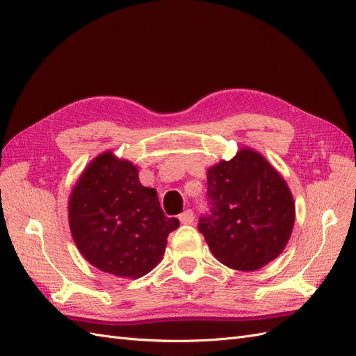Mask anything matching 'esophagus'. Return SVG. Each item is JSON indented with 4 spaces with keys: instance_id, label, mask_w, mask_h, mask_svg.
Instances as JSON below:
<instances>
[{
    "instance_id": "esophagus-1",
    "label": "esophagus",
    "mask_w": 356,
    "mask_h": 356,
    "mask_svg": "<svg viewBox=\"0 0 356 356\" xmlns=\"http://www.w3.org/2000/svg\"><path fill=\"white\" fill-rule=\"evenodd\" d=\"M179 220L184 223V225H189L194 220V211L192 210H185L181 215H179Z\"/></svg>"
}]
</instances>
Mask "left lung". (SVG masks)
<instances>
[{"mask_svg": "<svg viewBox=\"0 0 356 356\" xmlns=\"http://www.w3.org/2000/svg\"><path fill=\"white\" fill-rule=\"evenodd\" d=\"M207 198L210 213L198 229L223 266L255 271L288 245L296 204L285 179L259 152L241 147L210 167Z\"/></svg>", "mask_w": 356, "mask_h": 356, "instance_id": "8db88e82", "label": "left lung"}]
</instances>
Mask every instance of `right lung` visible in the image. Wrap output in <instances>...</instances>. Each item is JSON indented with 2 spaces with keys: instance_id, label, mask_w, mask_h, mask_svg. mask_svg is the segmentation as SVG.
Segmentation results:
<instances>
[{
  "instance_id": "obj_1",
  "label": "right lung",
  "mask_w": 356,
  "mask_h": 356,
  "mask_svg": "<svg viewBox=\"0 0 356 356\" xmlns=\"http://www.w3.org/2000/svg\"><path fill=\"white\" fill-rule=\"evenodd\" d=\"M71 236L83 258L118 277L154 270L167 237L179 227L159 206L156 189L138 180V168L107 150L88 164L68 201Z\"/></svg>"
}]
</instances>
